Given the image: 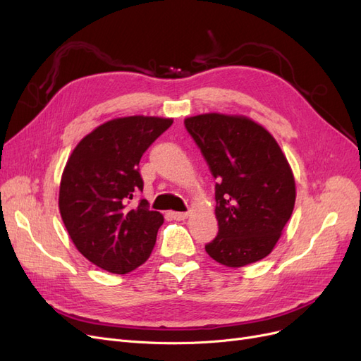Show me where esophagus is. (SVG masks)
<instances>
[{
    "instance_id": "1",
    "label": "esophagus",
    "mask_w": 361,
    "mask_h": 361,
    "mask_svg": "<svg viewBox=\"0 0 361 361\" xmlns=\"http://www.w3.org/2000/svg\"><path fill=\"white\" fill-rule=\"evenodd\" d=\"M171 218H174V220H185V218H188V212H171Z\"/></svg>"
}]
</instances>
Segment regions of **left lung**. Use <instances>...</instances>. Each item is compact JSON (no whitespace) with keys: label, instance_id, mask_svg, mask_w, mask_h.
<instances>
[{"label":"left lung","instance_id":"8db88e82","mask_svg":"<svg viewBox=\"0 0 361 361\" xmlns=\"http://www.w3.org/2000/svg\"><path fill=\"white\" fill-rule=\"evenodd\" d=\"M215 183L218 233L204 245L218 264L239 268L267 257L295 204L286 157L268 130L244 116L185 118Z\"/></svg>","mask_w":361,"mask_h":361}]
</instances>
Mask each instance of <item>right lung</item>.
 Segmentation results:
<instances>
[{
	"label": "right lung",
	"instance_id": "obj_1",
	"mask_svg": "<svg viewBox=\"0 0 361 361\" xmlns=\"http://www.w3.org/2000/svg\"><path fill=\"white\" fill-rule=\"evenodd\" d=\"M171 118L130 116L110 120L85 135L64 167L59 207L80 253L113 274H126L149 259L164 216L147 200L138 164Z\"/></svg>",
	"mask_w": 361,
	"mask_h": 361
}]
</instances>
